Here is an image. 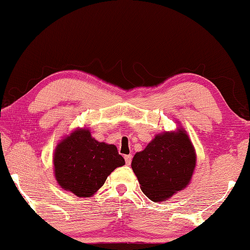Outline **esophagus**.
I'll return each mask as SVG.
<instances>
[{
  "label": "esophagus",
  "mask_w": 250,
  "mask_h": 250,
  "mask_svg": "<svg viewBox=\"0 0 250 250\" xmlns=\"http://www.w3.org/2000/svg\"><path fill=\"white\" fill-rule=\"evenodd\" d=\"M125 164L128 165V166L131 164V161H132V156H131V154H126V156H125Z\"/></svg>",
  "instance_id": "1"
}]
</instances>
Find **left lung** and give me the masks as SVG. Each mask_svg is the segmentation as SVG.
<instances>
[{
	"label": "left lung",
	"mask_w": 250,
	"mask_h": 250,
	"mask_svg": "<svg viewBox=\"0 0 250 250\" xmlns=\"http://www.w3.org/2000/svg\"><path fill=\"white\" fill-rule=\"evenodd\" d=\"M197 165L195 146L185 129L164 131L134 154L131 168L142 192L154 203L168 200L191 181Z\"/></svg>",
	"instance_id": "8db88e82"
}]
</instances>
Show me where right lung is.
Returning a JSON list of instances; mask_svg holds the SVG:
<instances>
[{
    "label": "right lung",
    "mask_w": 250,
    "mask_h": 250,
    "mask_svg": "<svg viewBox=\"0 0 250 250\" xmlns=\"http://www.w3.org/2000/svg\"><path fill=\"white\" fill-rule=\"evenodd\" d=\"M125 164L116 146L99 142L88 128H77L66 134L53 153L58 185L81 198L92 197L110 173Z\"/></svg>",
    "instance_id": "add662e5"
}]
</instances>
